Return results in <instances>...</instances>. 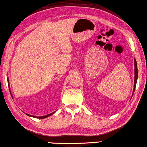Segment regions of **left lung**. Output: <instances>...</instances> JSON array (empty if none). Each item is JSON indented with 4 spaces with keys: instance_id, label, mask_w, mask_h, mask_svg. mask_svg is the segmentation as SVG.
<instances>
[{
    "instance_id": "1",
    "label": "left lung",
    "mask_w": 147,
    "mask_h": 147,
    "mask_svg": "<svg viewBox=\"0 0 147 147\" xmlns=\"http://www.w3.org/2000/svg\"><path fill=\"white\" fill-rule=\"evenodd\" d=\"M134 62H135V83H134V89H133V92H135V88H136V84H137V81L138 78V69H137V61H136L135 58L134 59Z\"/></svg>"
}]
</instances>
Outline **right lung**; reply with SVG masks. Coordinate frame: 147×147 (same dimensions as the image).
<instances>
[{
  "instance_id": "1",
  "label": "right lung",
  "mask_w": 147,
  "mask_h": 147,
  "mask_svg": "<svg viewBox=\"0 0 147 147\" xmlns=\"http://www.w3.org/2000/svg\"><path fill=\"white\" fill-rule=\"evenodd\" d=\"M7 80H8V85H9V80H8V78L7 79ZM8 88H9V90H10V87L8 86ZM10 94H11V92H10ZM11 96H12V95H11ZM55 112H56V111L53 112V113H50V114L46 115H44V116H40V117H37V116H34V115H29V114H27V113H26V114L28 116H30V117H34V118H38V119H44V118H46V117H49V116L52 115L54 114Z\"/></svg>"
}]
</instances>
